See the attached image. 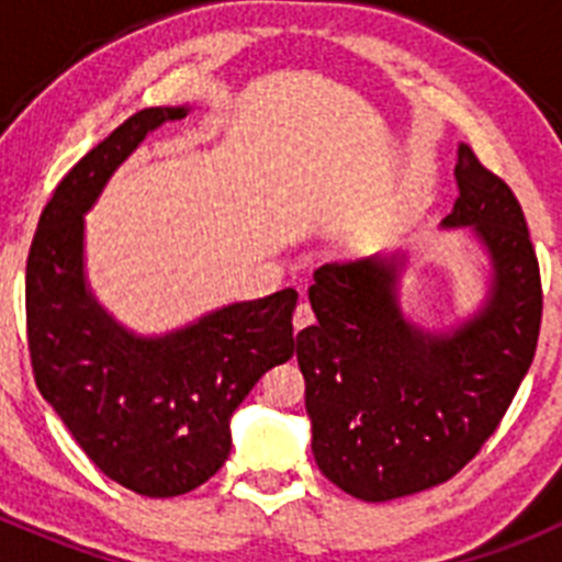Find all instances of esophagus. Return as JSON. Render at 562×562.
Masks as SVG:
<instances>
[{"label":"esophagus","mask_w":562,"mask_h":562,"mask_svg":"<svg viewBox=\"0 0 562 562\" xmlns=\"http://www.w3.org/2000/svg\"><path fill=\"white\" fill-rule=\"evenodd\" d=\"M312 321H315V312H312L310 301H301V304H297V310H295V317H292V324H295V331L306 329V326H310Z\"/></svg>","instance_id":"34e87169"}]
</instances>
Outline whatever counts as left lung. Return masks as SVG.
I'll return each instance as SVG.
<instances>
[{
    "instance_id": "8db88e82",
    "label": "left lung",
    "mask_w": 562,
    "mask_h": 562,
    "mask_svg": "<svg viewBox=\"0 0 562 562\" xmlns=\"http://www.w3.org/2000/svg\"><path fill=\"white\" fill-rule=\"evenodd\" d=\"M459 200L441 227L481 238L493 281L481 312L453 331L402 315V256L315 270L317 324L297 331L312 453L360 501H391L453 479L504 419L538 349L543 290L513 188L459 146Z\"/></svg>"
}]
</instances>
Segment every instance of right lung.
I'll list each match as a JSON object with an SVG mask.
<instances>
[{
	"mask_svg": "<svg viewBox=\"0 0 562 562\" xmlns=\"http://www.w3.org/2000/svg\"><path fill=\"white\" fill-rule=\"evenodd\" d=\"M186 114L143 109L83 154L44 205L24 276L38 391L103 475L148 498L205 484L231 456L233 411L295 351L292 286L162 337L126 331L89 292L83 213L146 134Z\"/></svg>",
	"mask_w": 562,
	"mask_h": 562,
	"instance_id": "obj_1",
	"label": "right lung"
}]
</instances>
